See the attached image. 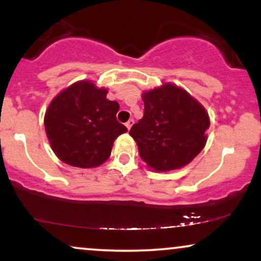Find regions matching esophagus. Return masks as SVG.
I'll return each mask as SVG.
<instances>
[{"mask_svg": "<svg viewBox=\"0 0 261 261\" xmlns=\"http://www.w3.org/2000/svg\"><path fill=\"white\" fill-rule=\"evenodd\" d=\"M134 120H133V119H130V120H128L127 122H126V124H125V125H126V127H127V130H130V128H131V126H133V125H134Z\"/></svg>", "mask_w": 261, "mask_h": 261, "instance_id": "obj_1", "label": "esophagus"}]
</instances>
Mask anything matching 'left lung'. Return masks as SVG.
<instances>
[{"label": "left lung", "instance_id": "1", "mask_svg": "<svg viewBox=\"0 0 261 261\" xmlns=\"http://www.w3.org/2000/svg\"><path fill=\"white\" fill-rule=\"evenodd\" d=\"M143 118L130 130L140 157L155 172L182 168L205 147L206 109L185 89L164 83L142 93Z\"/></svg>", "mask_w": 261, "mask_h": 261}]
</instances>
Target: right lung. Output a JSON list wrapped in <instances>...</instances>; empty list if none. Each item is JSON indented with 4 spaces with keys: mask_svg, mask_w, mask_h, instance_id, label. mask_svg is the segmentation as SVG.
Wrapping results in <instances>:
<instances>
[{
    "mask_svg": "<svg viewBox=\"0 0 261 261\" xmlns=\"http://www.w3.org/2000/svg\"><path fill=\"white\" fill-rule=\"evenodd\" d=\"M108 89L79 81L60 92L44 116L46 136L60 161L77 168H95L110 153L114 141L127 128L116 120L118 101Z\"/></svg>",
    "mask_w": 261,
    "mask_h": 261,
    "instance_id": "obj_1",
    "label": "right lung"
}]
</instances>
